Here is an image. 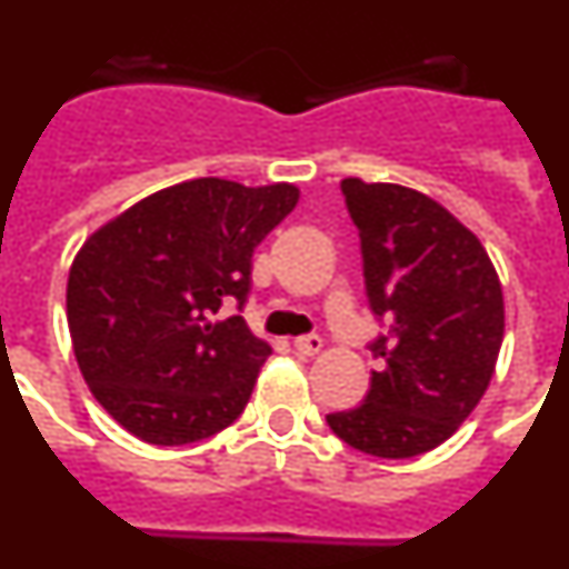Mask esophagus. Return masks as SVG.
I'll return each mask as SVG.
<instances>
[{
  "label": "esophagus",
  "mask_w": 569,
  "mask_h": 569,
  "mask_svg": "<svg viewBox=\"0 0 569 569\" xmlns=\"http://www.w3.org/2000/svg\"><path fill=\"white\" fill-rule=\"evenodd\" d=\"M321 345L325 341L319 336H299V339H293V350L301 356H316L321 350Z\"/></svg>",
  "instance_id": "obj_1"
}]
</instances>
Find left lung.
<instances>
[{"label":"left lung","instance_id":"8db88e82","mask_svg":"<svg viewBox=\"0 0 569 569\" xmlns=\"http://www.w3.org/2000/svg\"><path fill=\"white\" fill-rule=\"evenodd\" d=\"M341 193L387 333L370 345L379 370L365 405L330 413L328 425L361 453L413 459L450 439L485 396L505 339V293L479 236L436 199L361 179H345Z\"/></svg>","mask_w":569,"mask_h":569}]
</instances>
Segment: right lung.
Wrapping results in <instances>:
<instances>
[{
  "label": "right lung",
  "instance_id": "obj_1",
  "mask_svg": "<svg viewBox=\"0 0 569 569\" xmlns=\"http://www.w3.org/2000/svg\"><path fill=\"white\" fill-rule=\"evenodd\" d=\"M299 202L288 182L190 179L90 233L68 273V328L90 393L136 439L202 441L248 405L270 345L241 310L253 250Z\"/></svg>",
  "mask_w": 569,
  "mask_h": 569
}]
</instances>
